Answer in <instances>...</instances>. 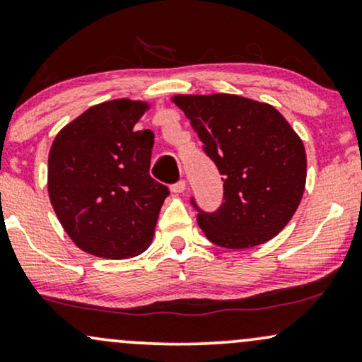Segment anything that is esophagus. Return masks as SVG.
Segmentation results:
<instances>
[{"label":"esophagus","instance_id":"34e87169","mask_svg":"<svg viewBox=\"0 0 362 362\" xmlns=\"http://www.w3.org/2000/svg\"><path fill=\"white\" fill-rule=\"evenodd\" d=\"M171 191H173V193H176V194L185 193V191H186V181H180V182H176V185H173Z\"/></svg>","mask_w":362,"mask_h":362}]
</instances>
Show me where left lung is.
I'll list each match as a JSON object with an SVG mask.
<instances>
[{"instance_id":"8db88e82","label":"left lung","mask_w":362,"mask_h":362,"mask_svg":"<svg viewBox=\"0 0 362 362\" xmlns=\"http://www.w3.org/2000/svg\"><path fill=\"white\" fill-rule=\"evenodd\" d=\"M223 180L222 206L198 214L206 239L250 249L278 235L295 215L307 185L303 140L273 105L250 98L174 95Z\"/></svg>"}]
</instances>
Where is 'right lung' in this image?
I'll return each instance as SVG.
<instances>
[{"mask_svg": "<svg viewBox=\"0 0 362 362\" xmlns=\"http://www.w3.org/2000/svg\"><path fill=\"white\" fill-rule=\"evenodd\" d=\"M147 101H105L55 135L47 191L64 232L84 252L129 259L151 245L169 189L148 174L154 134L134 127Z\"/></svg>", "mask_w": 362, "mask_h": 362, "instance_id": "obj_1", "label": "right lung"}]
</instances>
